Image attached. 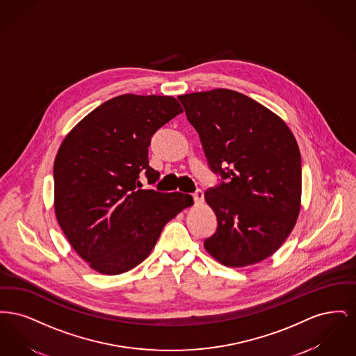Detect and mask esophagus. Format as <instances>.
Wrapping results in <instances>:
<instances>
[{"instance_id": "obj_1", "label": "esophagus", "mask_w": 356, "mask_h": 356, "mask_svg": "<svg viewBox=\"0 0 356 356\" xmlns=\"http://www.w3.org/2000/svg\"><path fill=\"white\" fill-rule=\"evenodd\" d=\"M193 200H195V203L196 204H202L204 202V193L203 191H200V189H197L193 195Z\"/></svg>"}]
</instances>
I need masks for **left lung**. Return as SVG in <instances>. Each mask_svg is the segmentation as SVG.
I'll return each instance as SVG.
<instances>
[{
    "instance_id": "8db88e82",
    "label": "left lung",
    "mask_w": 356,
    "mask_h": 356,
    "mask_svg": "<svg viewBox=\"0 0 356 356\" xmlns=\"http://www.w3.org/2000/svg\"><path fill=\"white\" fill-rule=\"evenodd\" d=\"M177 99L211 170L225 180L205 192L218 218L205 251L232 268L270 257L300 212L302 159L295 136L284 120L236 90L218 88Z\"/></svg>"
}]
</instances>
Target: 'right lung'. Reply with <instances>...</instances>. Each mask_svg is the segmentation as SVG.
<instances>
[{
  "label": "right lung",
  "instance_id": "right-lung-1",
  "mask_svg": "<svg viewBox=\"0 0 356 356\" xmlns=\"http://www.w3.org/2000/svg\"><path fill=\"white\" fill-rule=\"evenodd\" d=\"M183 112L170 96L121 95L104 102L63 140L54 159V213L90 268L119 275L152 252L164 225L193 204L191 195L140 189L154 183L153 134Z\"/></svg>",
  "mask_w": 356,
  "mask_h": 356
}]
</instances>
